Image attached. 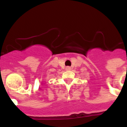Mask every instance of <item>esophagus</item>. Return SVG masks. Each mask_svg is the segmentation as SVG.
Here are the masks:
<instances>
[{
  "label": "esophagus",
  "instance_id": "34e87169",
  "mask_svg": "<svg viewBox=\"0 0 127 127\" xmlns=\"http://www.w3.org/2000/svg\"><path fill=\"white\" fill-rule=\"evenodd\" d=\"M66 70H70V67H66Z\"/></svg>",
  "mask_w": 127,
  "mask_h": 127
}]
</instances>
